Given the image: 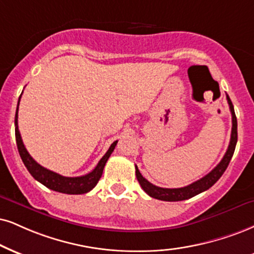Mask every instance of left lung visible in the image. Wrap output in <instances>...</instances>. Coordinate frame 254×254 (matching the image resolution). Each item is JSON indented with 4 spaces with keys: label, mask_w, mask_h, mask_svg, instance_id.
Here are the masks:
<instances>
[{
    "label": "left lung",
    "mask_w": 254,
    "mask_h": 254,
    "mask_svg": "<svg viewBox=\"0 0 254 254\" xmlns=\"http://www.w3.org/2000/svg\"><path fill=\"white\" fill-rule=\"evenodd\" d=\"M228 106H230L231 114H232V133H231V140L230 145L226 153H225L224 158L221 159V161L215 166L207 175L201 178V179L195 181V183L189 185L186 187H181V189H162V187H158L155 185L149 183L148 180H146L140 173L137 166H135V174L136 179L139 181L140 186L142 187V190L148 194L149 196L154 199L164 200V201H181V200H186L192 198V196L196 195V194L205 192L209 187H212L217 181L220 179L221 175L224 174V172L226 171L228 164H230L231 159H232L234 149H236L237 140H238V132H237V118L236 113H234V107L231 101L230 96L226 95Z\"/></svg>",
    "instance_id": "obj_1"
}]
</instances>
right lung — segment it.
Wrapping results in <instances>:
<instances>
[{"mask_svg":"<svg viewBox=\"0 0 254 254\" xmlns=\"http://www.w3.org/2000/svg\"><path fill=\"white\" fill-rule=\"evenodd\" d=\"M22 95V94H21ZM20 98H18V103L16 108V114H15V137H16V143H17V149L20 153V156L23 161L24 166L27 167V170L29 171V173L33 175V178L35 180L39 181L42 185H45L46 187L51 189L55 192L65 193V194H83L92 190L94 187L96 186L98 181L101 178L103 168H105L106 162H107L108 158L114 151L115 146H117L118 141H114L109 147V149L105 155L102 156L101 160L99 161V164L96 165V167L90 172V173L82 175V177H75V178H68L60 175L55 172L47 170V168L42 167L40 164L31 158L29 153L26 149V147L22 141V137L18 130V125H17V112H18V105H20Z\"/></svg>","mask_w":254,"mask_h":254,"instance_id":"right-lung-1","label":"right lung"}]
</instances>
